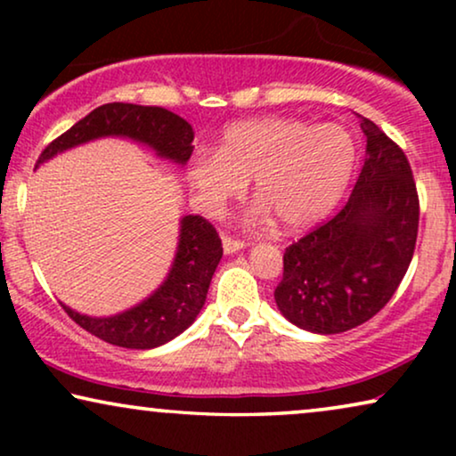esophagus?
Masks as SVG:
<instances>
[{"instance_id":"esophagus-1","label":"esophagus","mask_w":456,"mask_h":456,"mask_svg":"<svg viewBox=\"0 0 456 456\" xmlns=\"http://www.w3.org/2000/svg\"><path fill=\"white\" fill-rule=\"evenodd\" d=\"M247 242L240 240V239H232V236H224V251H226L228 255H232L236 251H240V248H245Z\"/></svg>"}]
</instances>
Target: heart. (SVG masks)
<instances>
[{"instance_id": "b5f03b06", "label": "heart", "mask_w": 456, "mask_h": 456, "mask_svg": "<svg viewBox=\"0 0 456 456\" xmlns=\"http://www.w3.org/2000/svg\"><path fill=\"white\" fill-rule=\"evenodd\" d=\"M354 164L357 145L338 124L264 118L232 124L217 153H199L191 161L189 180L208 211L240 197L253 180L259 216L272 214L284 230H301L332 211Z\"/></svg>"}]
</instances>
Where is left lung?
<instances>
[{
  "label": "left lung",
  "instance_id": "1",
  "mask_svg": "<svg viewBox=\"0 0 456 456\" xmlns=\"http://www.w3.org/2000/svg\"><path fill=\"white\" fill-rule=\"evenodd\" d=\"M365 164L338 214L284 251L278 309L295 326L340 334L386 307L413 259L419 195L407 155L361 118Z\"/></svg>",
  "mask_w": 456,
  "mask_h": 456
}]
</instances>
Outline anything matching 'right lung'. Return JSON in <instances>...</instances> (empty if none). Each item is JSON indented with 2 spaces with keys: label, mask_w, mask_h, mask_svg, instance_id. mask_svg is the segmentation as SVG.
<instances>
[{
  "label": "right lung",
  "mask_w": 456,
  "mask_h": 456,
  "mask_svg": "<svg viewBox=\"0 0 456 456\" xmlns=\"http://www.w3.org/2000/svg\"><path fill=\"white\" fill-rule=\"evenodd\" d=\"M99 136H128L153 147L159 158L186 164L192 153V126L184 118L155 105L105 103L60 134L37 159V166L66 149ZM222 239L203 216H184L180 222L176 259L166 282L136 307L111 317L80 315L61 305L86 332L124 348H155L176 338L201 311L217 264Z\"/></svg>",
  "instance_id": "add662e5"
}]
</instances>
